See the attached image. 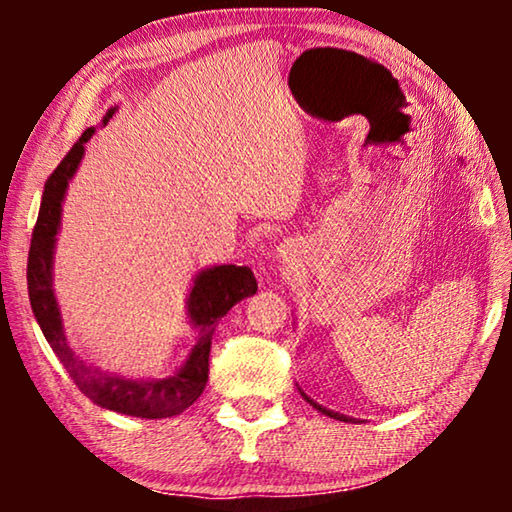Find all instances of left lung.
Here are the masks:
<instances>
[{"label":"left lung","mask_w":512,"mask_h":512,"mask_svg":"<svg viewBox=\"0 0 512 512\" xmlns=\"http://www.w3.org/2000/svg\"><path fill=\"white\" fill-rule=\"evenodd\" d=\"M305 396V394H303ZM305 401L310 403V405H314V408H317L319 412H324V415H328V417H333V419H340V422H347V417H342V415H338V412H331V410H326V408H321V405H317L314 401H310V398L305 396Z\"/></svg>","instance_id":"obj_1"}]
</instances>
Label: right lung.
Masks as SVG:
<instances>
[{"label":"right lung","mask_w":512,"mask_h":512,"mask_svg":"<svg viewBox=\"0 0 512 512\" xmlns=\"http://www.w3.org/2000/svg\"><path fill=\"white\" fill-rule=\"evenodd\" d=\"M114 116V109L104 116V125ZM95 128H88L83 135L76 139V144L62 158V163L55 167L51 177L46 179L44 195H41V207L37 223L32 230L30 256H27V291H30L32 312L37 317L41 331H44L48 345L58 354L62 366L72 375L83 394L90 401L102 405V408L123 412L130 417L142 419H160L172 417L184 412L188 405L198 401L202 391H205L209 377V347H212L214 328L219 324L223 314H226L235 303L242 298L254 296L258 284L254 272L249 268H237V265H216L200 272L195 277L191 298H188V314L191 321L198 326V342L191 349L186 366L165 380L151 382H135L123 380L116 375H104L100 370L83 363L79 356L72 352L67 345L65 331H62L60 310L53 296V247L55 235L60 226L62 200L69 179L74 177L76 167L83 158V144L93 137Z\"/></svg>","instance_id":"obj_1"}]
</instances>
